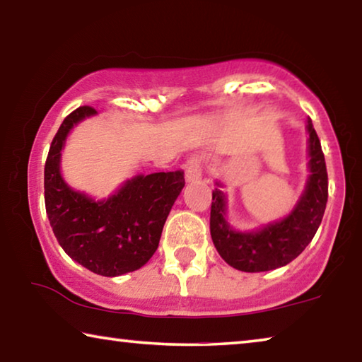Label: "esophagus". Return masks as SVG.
I'll list each match as a JSON object with an SVG mask.
<instances>
[{
  "mask_svg": "<svg viewBox=\"0 0 362 362\" xmlns=\"http://www.w3.org/2000/svg\"><path fill=\"white\" fill-rule=\"evenodd\" d=\"M201 158L192 156L185 164V177L188 182H198L201 179Z\"/></svg>",
  "mask_w": 362,
  "mask_h": 362,
  "instance_id": "esophagus-1",
  "label": "esophagus"
}]
</instances>
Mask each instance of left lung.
Masks as SVG:
<instances>
[{
  "mask_svg": "<svg viewBox=\"0 0 362 362\" xmlns=\"http://www.w3.org/2000/svg\"><path fill=\"white\" fill-rule=\"evenodd\" d=\"M306 131L310 177L296 207L283 220L254 231L233 230L225 218L223 192L218 188L212 192L211 236L217 252L230 267L247 273L276 269L297 259L315 238L326 211L327 170L321 142L310 118Z\"/></svg>",
  "mask_w": 362,
  "mask_h": 362,
  "instance_id": "left-lung-1",
  "label": "left lung"
}]
</instances>
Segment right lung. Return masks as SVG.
<instances>
[{"label":"right lung","instance_id":"right-lung-1","mask_svg":"<svg viewBox=\"0 0 362 362\" xmlns=\"http://www.w3.org/2000/svg\"><path fill=\"white\" fill-rule=\"evenodd\" d=\"M95 113L79 107L60 124L45 166V203L65 252L93 273L113 278L136 272L155 254L185 177L182 170L137 175L103 201L75 192L60 174V151L71 127Z\"/></svg>","mask_w":362,"mask_h":362}]
</instances>
